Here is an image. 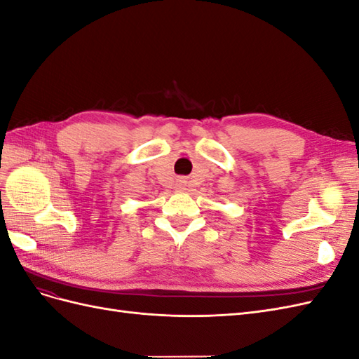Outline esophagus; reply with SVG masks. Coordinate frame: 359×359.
Instances as JSON below:
<instances>
[{
  "label": "esophagus",
  "mask_w": 359,
  "mask_h": 359,
  "mask_svg": "<svg viewBox=\"0 0 359 359\" xmlns=\"http://www.w3.org/2000/svg\"><path fill=\"white\" fill-rule=\"evenodd\" d=\"M181 186H182V184H180V187H181Z\"/></svg>",
  "instance_id": "1"
}]
</instances>
